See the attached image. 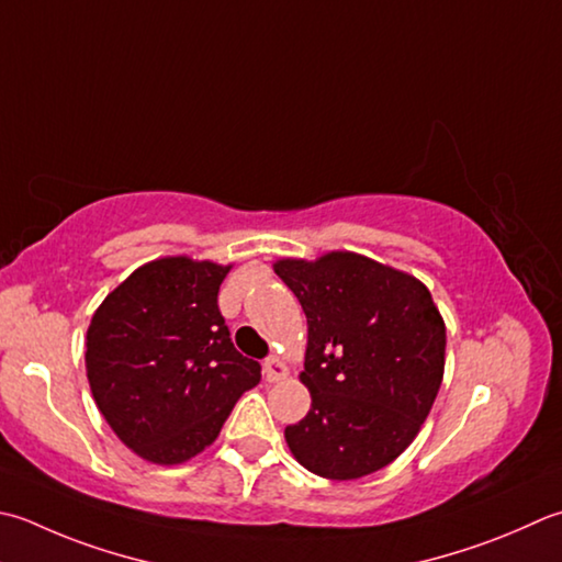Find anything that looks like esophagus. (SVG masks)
I'll return each instance as SVG.
<instances>
[{
  "label": "esophagus",
  "instance_id": "obj_1",
  "mask_svg": "<svg viewBox=\"0 0 562 562\" xmlns=\"http://www.w3.org/2000/svg\"><path fill=\"white\" fill-rule=\"evenodd\" d=\"M262 368H266L268 382H278V380L288 378V366H284L282 358H278V356H270L266 362H262Z\"/></svg>",
  "mask_w": 562,
  "mask_h": 562
}]
</instances>
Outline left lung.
Instances as JSON below:
<instances>
[{
	"instance_id": "1",
	"label": "left lung",
	"mask_w": 562,
	"mask_h": 562,
	"mask_svg": "<svg viewBox=\"0 0 562 562\" xmlns=\"http://www.w3.org/2000/svg\"><path fill=\"white\" fill-rule=\"evenodd\" d=\"M274 272L310 326L300 380L312 409L284 428L292 456L326 480L390 465L419 434L443 380L446 324L431 292L348 250L282 258Z\"/></svg>"
}]
</instances>
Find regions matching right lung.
<instances>
[{
  "mask_svg": "<svg viewBox=\"0 0 562 562\" xmlns=\"http://www.w3.org/2000/svg\"><path fill=\"white\" fill-rule=\"evenodd\" d=\"M231 266L187 256L146 262L99 304L87 380L99 412L136 456L178 465L216 441L260 366L231 344L216 296Z\"/></svg>",
  "mask_w": 562,
  "mask_h": 562,
  "instance_id": "1",
  "label": "right lung"
}]
</instances>
